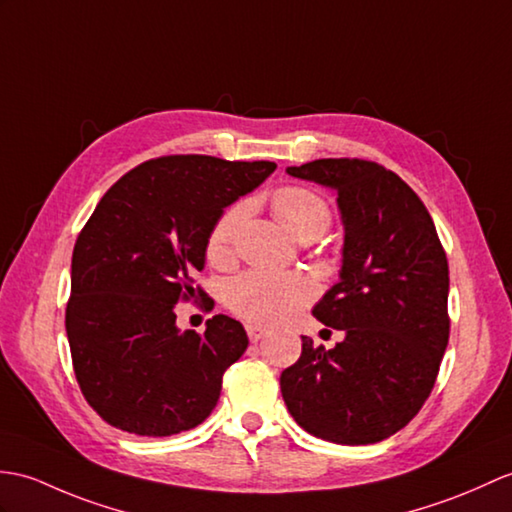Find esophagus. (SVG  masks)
I'll list each match as a JSON object with an SVG mask.
<instances>
[{
    "instance_id": "esophagus-1",
    "label": "esophagus",
    "mask_w": 512,
    "mask_h": 512,
    "mask_svg": "<svg viewBox=\"0 0 512 512\" xmlns=\"http://www.w3.org/2000/svg\"><path fill=\"white\" fill-rule=\"evenodd\" d=\"M246 334H248V338H251V342H257V340L264 338V336L268 334V331H266V327L251 323V325H246Z\"/></svg>"
}]
</instances>
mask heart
Returning <instances> with one entry per match:
<instances>
[{
    "instance_id": "b5f03b06",
    "label": "heart",
    "mask_w": 512,
    "mask_h": 512,
    "mask_svg": "<svg viewBox=\"0 0 512 512\" xmlns=\"http://www.w3.org/2000/svg\"><path fill=\"white\" fill-rule=\"evenodd\" d=\"M272 209L292 235L323 233L331 213L327 202L307 187H281L272 196ZM246 216V207L235 202L213 224L207 242V255L213 261L227 259L237 229ZM314 296V283L303 275H283L272 270L244 272L227 285V303L233 312L257 323H281L290 318Z\"/></svg>"
}]
</instances>
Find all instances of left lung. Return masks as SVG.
Listing matches in <instances>:
<instances>
[{
    "label": "left lung",
    "mask_w": 512,
    "mask_h": 512,
    "mask_svg": "<svg viewBox=\"0 0 512 512\" xmlns=\"http://www.w3.org/2000/svg\"><path fill=\"white\" fill-rule=\"evenodd\" d=\"M338 194L342 266L312 314L340 329L334 349L301 336L281 395L305 432L338 445L397 434L434 388L449 340V268L436 227L401 178L362 159L285 170Z\"/></svg>",
    "instance_id": "8db88e82"
}]
</instances>
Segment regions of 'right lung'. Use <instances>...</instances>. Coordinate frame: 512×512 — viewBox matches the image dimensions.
Segmentation results:
<instances>
[{
    "label": "right lung",
    "mask_w": 512,
    "mask_h": 512,
    "mask_svg": "<svg viewBox=\"0 0 512 512\" xmlns=\"http://www.w3.org/2000/svg\"><path fill=\"white\" fill-rule=\"evenodd\" d=\"M275 168L202 154L154 159L124 174L91 213L71 257L65 329L82 395L117 430L172 436L216 408L246 331L224 314L202 336L181 331L174 307L196 296L222 211Z\"/></svg>",
    "instance_id": "right-lung-1"
}]
</instances>
